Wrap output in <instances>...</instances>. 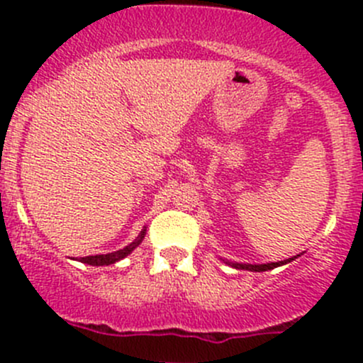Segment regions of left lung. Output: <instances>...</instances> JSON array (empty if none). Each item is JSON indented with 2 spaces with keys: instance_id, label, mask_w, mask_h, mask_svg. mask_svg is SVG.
<instances>
[{
  "instance_id": "1",
  "label": "left lung",
  "mask_w": 363,
  "mask_h": 363,
  "mask_svg": "<svg viewBox=\"0 0 363 363\" xmlns=\"http://www.w3.org/2000/svg\"><path fill=\"white\" fill-rule=\"evenodd\" d=\"M291 259H294V258L284 259V262L265 263V265H242V263H232V267H235V269H246V270H251V272H263V270H270V269H276V267H279V265H284V263L291 262Z\"/></svg>"
}]
</instances>
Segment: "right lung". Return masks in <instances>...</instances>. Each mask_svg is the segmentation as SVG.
I'll return each instance as SVG.
<instances>
[{
  "instance_id": "obj_1",
  "label": "right lung",
  "mask_w": 363,
  "mask_h": 363,
  "mask_svg": "<svg viewBox=\"0 0 363 363\" xmlns=\"http://www.w3.org/2000/svg\"><path fill=\"white\" fill-rule=\"evenodd\" d=\"M145 235V230H142L140 235L137 237V239L133 240V242L130 244V246H126L124 250H119V251H113V252H108V255H96V256H86V258H80V262L82 263H87V265H111V263H116L119 262V259H123L124 256L130 255L131 251L135 250V247L138 246V244L142 242V239H144Z\"/></svg>"
}]
</instances>
